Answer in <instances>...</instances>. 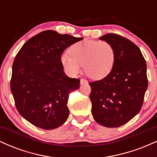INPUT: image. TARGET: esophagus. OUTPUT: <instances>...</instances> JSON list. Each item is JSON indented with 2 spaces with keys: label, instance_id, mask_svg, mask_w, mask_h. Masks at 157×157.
<instances>
[{
  "label": "esophagus",
  "instance_id": "esophagus-1",
  "mask_svg": "<svg viewBox=\"0 0 157 157\" xmlns=\"http://www.w3.org/2000/svg\"><path fill=\"white\" fill-rule=\"evenodd\" d=\"M88 82V81L86 80V79H83V78H82L80 80V84L81 85H82V84H85V83H87Z\"/></svg>",
  "mask_w": 157,
  "mask_h": 157
}]
</instances>
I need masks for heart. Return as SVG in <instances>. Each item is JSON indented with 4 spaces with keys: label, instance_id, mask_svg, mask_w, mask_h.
Returning <instances> with one entry per match:
<instances>
[{
    "label": "heart",
    "instance_id": "1",
    "mask_svg": "<svg viewBox=\"0 0 157 157\" xmlns=\"http://www.w3.org/2000/svg\"><path fill=\"white\" fill-rule=\"evenodd\" d=\"M69 55L61 56V64L68 75L75 76L80 71L81 66L88 76L100 80L112 70L115 60L113 46L106 41L83 40L74 44Z\"/></svg>",
    "mask_w": 157,
    "mask_h": 157
}]
</instances>
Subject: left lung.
Wrapping results in <instances>:
<instances>
[{
    "instance_id": "left-lung-1",
    "label": "left lung",
    "mask_w": 157,
    "mask_h": 157,
    "mask_svg": "<svg viewBox=\"0 0 157 157\" xmlns=\"http://www.w3.org/2000/svg\"><path fill=\"white\" fill-rule=\"evenodd\" d=\"M100 39L113 46L115 60L107 76L89 83L91 113L100 125L117 128L142 109L147 88L146 62L138 46L122 36L109 33Z\"/></svg>"
}]
</instances>
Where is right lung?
Instances as JSON below:
<instances>
[{"label": "right lung", "mask_w": 157, "mask_h": 157, "mask_svg": "<svg viewBox=\"0 0 157 157\" xmlns=\"http://www.w3.org/2000/svg\"><path fill=\"white\" fill-rule=\"evenodd\" d=\"M46 30L29 40L12 65L10 88L17 110L32 125L46 130L62 125L69 114V94L80 80L64 73L61 55L82 40Z\"/></svg>", "instance_id": "right-lung-1"}]
</instances>
